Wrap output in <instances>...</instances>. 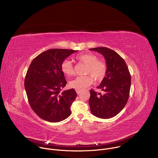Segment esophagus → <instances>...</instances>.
Wrapping results in <instances>:
<instances>
[{
    "mask_svg": "<svg viewBox=\"0 0 158 158\" xmlns=\"http://www.w3.org/2000/svg\"><path fill=\"white\" fill-rule=\"evenodd\" d=\"M76 93H77V94H79L81 93V91H79V90H76Z\"/></svg>",
    "mask_w": 158,
    "mask_h": 158,
    "instance_id": "34e87169",
    "label": "esophagus"
}]
</instances>
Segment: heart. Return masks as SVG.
I'll return each instance as SVG.
<instances>
[{"label":"heart","mask_w":158,"mask_h":158,"mask_svg":"<svg viewBox=\"0 0 158 158\" xmlns=\"http://www.w3.org/2000/svg\"><path fill=\"white\" fill-rule=\"evenodd\" d=\"M76 59L86 65L84 76H78L69 82V86L79 91H82L91 85L93 82V78L96 81H101L105 77L107 65L102 60H99L96 55L91 53H82L76 56ZM62 73L67 76H73L74 74V68L72 62L65 59L60 65Z\"/></svg>","instance_id":"1"}]
</instances>
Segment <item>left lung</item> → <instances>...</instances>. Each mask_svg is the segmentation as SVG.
<instances>
[{"mask_svg":"<svg viewBox=\"0 0 158 158\" xmlns=\"http://www.w3.org/2000/svg\"><path fill=\"white\" fill-rule=\"evenodd\" d=\"M89 49L101 54L107 65L106 74L97 87L103 94L90 90V109L98 118H111L119 113L127 102L131 82L130 73L124 60L113 50L105 47Z\"/></svg>","mask_w":158,"mask_h":158,"instance_id":"8db88e82","label":"left lung"}]
</instances>
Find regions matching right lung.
I'll return each mask as SVG.
<instances>
[{
	"label": "right lung",
	"mask_w": 158,
	"mask_h": 158,
	"mask_svg": "<svg viewBox=\"0 0 158 158\" xmlns=\"http://www.w3.org/2000/svg\"><path fill=\"white\" fill-rule=\"evenodd\" d=\"M77 51L52 49L35 57L24 80L29 103L41 119L51 123L65 119L77 94L74 89L61 91L67 83L60 65L62 62Z\"/></svg>",
	"instance_id": "add662e5"
}]
</instances>
